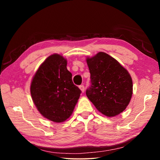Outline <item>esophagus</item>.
I'll use <instances>...</instances> for the list:
<instances>
[{
  "label": "esophagus",
  "instance_id": "1",
  "mask_svg": "<svg viewBox=\"0 0 160 160\" xmlns=\"http://www.w3.org/2000/svg\"><path fill=\"white\" fill-rule=\"evenodd\" d=\"M79 88L81 90V91H82V92H85V86H84L83 85H80Z\"/></svg>",
  "mask_w": 160,
  "mask_h": 160
}]
</instances>
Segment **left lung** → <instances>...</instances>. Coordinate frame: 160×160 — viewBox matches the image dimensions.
Returning a JSON list of instances; mask_svg holds the SVG:
<instances>
[{
    "mask_svg": "<svg viewBox=\"0 0 160 160\" xmlns=\"http://www.w3.org/2000/svg\"><path fill=\"white\" fill-rule=\"evenodd\" d=\"M90 72V86L86 94L97 110L107 116L123 112L132 94L128 72L118 62L104 52L87 58Z\"/></svg>",
    "mask_w": 160,
    "mask_h": 160,
    "instance_id": "8db88e82",
    "label": "left lung"
}]
</instances>
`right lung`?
I'll return each mask as SVG.
<instances>
[{
	"instance_id": "obj_1",
	"label": "right lung",
	"mask_w": 160,
	"mask_h": 160,
	"mask_svg": "<svg viewBox=\"0 0 160 160\" xmlns=\"http://www.w3.org/2000/svg\"><path fill=\"white\" fill-rule=\"evenodd\" d=\"M67 61L58 54L46 59L32 79L31 95L41 114L61 123L72 114L82 92L72 82Z\"/></svg>"
}]
</instances>
